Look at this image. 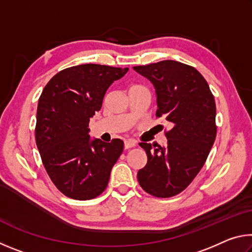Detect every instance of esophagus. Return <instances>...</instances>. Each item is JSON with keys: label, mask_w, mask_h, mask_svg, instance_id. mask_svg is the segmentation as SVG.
Here are the masks:
<instances>
[{"label": "esophagus", "mask_w": 252, "mask_h": 252, "mask_svg": "<svg viewBox=\"0 0 252 252\" xmlns=\"http://www.w3.org/2000/svg\"><path fill=\"white\" fill-rule=\"evenodd\" d=\"M136 146V142L134 140H126L125 141V148L126 149H131Z\"/></svg>", "instance_id": "obj_1"}]
</instances>
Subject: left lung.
I'll list each match as a JSON object with an SVG mask.
<instances>
[{
  "instance_id": "1",
  "label": "left lung",
  "mask_w": 252,
  "mask_h": 252,
  "mask_svg": "<svg viewBox=\"0 0 252 252\" xmlns=\"http://www.w3.org/2000/svg\"><path fill=\"white\" fill-rule=\"evenodd\" d=\"M133 69L155 85L156 117L171 125L165 147L139 143L148 157L138 172L139 185L153 197H173L192 182L215 142V97L202 74L185 63L165 60Z\"/></svg>"
}]
</instances>
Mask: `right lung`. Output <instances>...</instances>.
Here are the masks:
<instances>
[{
    "label": "right lung",
    "mask_w": 252,
    "mask_h": 252,
    "mask_svg": "<svg viewBox=\"0 0 252 252\" xmlns=\"http://www.w3.org/2000/svg\"><path fill=\"white\" fill-rule=\"evenodd\" d=\"M127 70L92 63L71 66L55 74L42 91L36 146L51 181L66 197L90 200L108 186L123 141L90 140L89 122L101 109L110 85Z\"/></svg>",
    "instance_id": "add662e5"
}]
</instances>
